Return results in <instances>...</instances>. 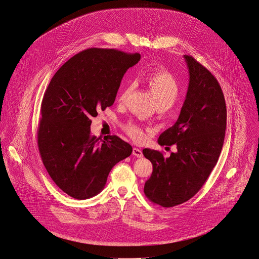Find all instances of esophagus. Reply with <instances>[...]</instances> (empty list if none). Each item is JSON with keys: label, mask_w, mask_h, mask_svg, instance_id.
<instances>
[{"label": "esophagus", "mask_w": 259, "mask_h": 259, "mask_svg": "<svg viewBox=\"0 0 259 259\" xmlns=\"http://www.w3.org/2000/svg\"><path fill=\"white\" fill-rule=\"evenodd\" d=\"M132 154H133L135 157H137V158H142V157H143V152H142L140 149H138V148H133Z\"/></svg>", "instance_id": "obj_1"}]
</instances>
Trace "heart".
Returning a JSON list of instances; mask_svg holds the SVG:
<instances>
[{
    "label": "heart",
    "mask_w": 259,
    "mask_h": 259,
    "mask_svg": "<svg viewBox=\"0 0 259 259\" xmlns=\"http://www.w3.org/2000/svg\"><path fill=\"white\" fill-rule=\"evenodd\" d=\"M146 80L150 91L153 93L157 100L158 107L167 109L172 106L179 99L180 94L179 81L166 69L159 68L150 72ZM133 90L134 83L129 82L120 94V102H124ZM125 130L133 139L142 140L144 138L143 129L135 123L126 124Z\"/></svg>",
    "instance_id": "obj_1"
}]
</instances>
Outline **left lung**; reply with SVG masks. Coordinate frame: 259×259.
Returning <instances> with one entry per match:
<instances>
[{
	"label": "left lung",
	"instance_id": "1",
	"mask_svg": "<svg viewBox=\"0 0 259 259\" xmlns=\"http://www.w3.org/2000/svg\"><path fill=\"white\" fill-rule=\"evenodd\" d=\"M189 83L179 119L159 135L160 146L176 144L178 152L164 159L144 149L153 172L144 186L152 202L168 208L192 198L216 165L227 126V108L217 79L192 56L184 55Z\"/></svg>",
	"mask_w": 259,
	"mask_h": 259
}]
</instances>
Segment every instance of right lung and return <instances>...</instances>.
I'll return each instance as SVG.
<instances>
[{"label":"right lung","mask_w":259,"mask_h":259,"mask_svg":"<svg viewBox=\"0 0 259 259\" xmlns=\"http://www.w3.org/2000/svg\"><path fill=\"white\" fill-rule=\"evenodd\" d=\"M141 59L115 49L90 48L68 60L48 84L37 143L43 164L62 191L92 198L104 188L112 167L132 153L117 136L91 134L92 117L114 103L126 71Z\"/></svg>","instance_id":"1"}]
</instances>
